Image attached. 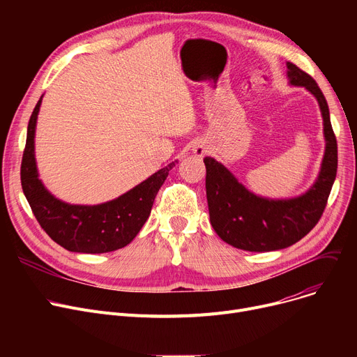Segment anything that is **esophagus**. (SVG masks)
I'll use <instances>...</instances> for the list:
<instances>
[{"label":"esophagus","mask_w":357,"mask_h":357,"mask_svg":"<svg viewBox=\"0 0 357 357\" xmlns=\"http://www.w3.org/2000/svg\"><path fill=\"white\" fill-rule=\"evenodd\" d=\"M192 153L197 156V158H202L205 153H207V146H205L204 143H195L192 146Z\"/></svg>","instance_id":"obj_1"}]
</instances>
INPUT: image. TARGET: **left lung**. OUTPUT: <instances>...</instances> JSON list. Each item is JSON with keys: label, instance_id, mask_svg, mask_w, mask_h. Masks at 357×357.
I'll return each instance as SVG.
<instances>
[{"label": "left lung", "instance_id": "8db88e82", "mask_svg": "<svg viewBox=\"0 0 357 357\" xmlns=\"http://www.w3.org/2000/svg\"><path fill=\"white\" fill-rule=\"evenodd\" d=\"M292 86H304L315 97L323 117L326 150L320 172L304 194L272 199L249 191L222 163L205 158V188L214 231L233 248L272 252L289 248L307 236L321 218L337 174V142L321 89L308 73L287 62Z\"/></svg>", "mask_w": 357, "mask_h": 357}]
</instances>
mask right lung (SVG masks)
I'll return each mask as SVG.
<instances>
[{
  "label": "right lung",
  "mask_w": 357,
  "mask_h": 357,
  "mask_svg": "<svg viewBox=\"0 0 357 357\" xmlns=\"http://www.w3.org/2000/svg\"><path fill=\"white\" fill-rule=\"evenodd\" d=\"M42 98L27 127L22 160V186L42 229L59 246L75 253L114 252L133 240L152 211L155 197L176 160L159 169L133 190L97 205L68 204L52 195L39 179L34 156V135Z\"/></svg>",
  "instance_id": "right-lung-1"
}]
</instances>
